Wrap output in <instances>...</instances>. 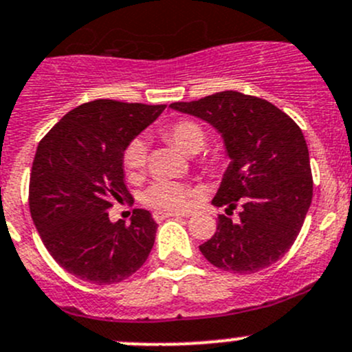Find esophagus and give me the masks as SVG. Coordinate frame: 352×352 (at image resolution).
Here are the masks:
<instances>
[{"label": "esophagus", "instance_id": "1", "mask_svg": "<svg viewBox=\"0 0 352 352\" xmlns=\"http://www.w3.org/2000/svg\"><path fill=\"white\" fill-rule=\"evenodd\" d=\"M179 217H186V214H179V213H168V211H155L153 213V218L156 221H163L166 218H179Z\"/></svg>", "mask_w": 352, "mask_h": 352}]
</instances>
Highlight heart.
<instances>
[{"label": "heart", "instance_id": "1", "mask_svg": "<svg viewBox=\"0 0 352 352\" xmlns=\"http://www.w3.org/2000/svg\"><path fill=\"white\" fill-rule=\"evenodd\" d=\"M162 132L170 142H173L186 155H196L206 144L204 129L190 118H180L172 124H166ZM122 162H124L125 175L129 179L141 177L146 168V163H148V146H146L144 139H132L125 148ZM141 199L146 206L155 208V210L180 213V211H187L190 208L194 201V190L186 184L158 180L142 192Z\"/></svg>", "mask_w": 352, "mask_h": 352}]
</instances>
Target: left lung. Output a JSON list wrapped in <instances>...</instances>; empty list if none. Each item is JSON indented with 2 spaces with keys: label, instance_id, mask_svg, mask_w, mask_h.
<instances>
[{
  "label": "left lung",
  "instance_id": "8db88e82",
  "mask_svg": "<svg viewBox=\"0 0 352 352\" xmlns=\"http://www.w3.org/2000/svg\"><path fill=\"white\" fill-rule=\"evenodd\" d=\"M170 108L217 129L230 163L211 203L227 210L242 206L237 223L218 217L214 235L199 245L203 256L230 274H256L274 265L294 244L311 204V166L301 129L275 104L237 91Z\"/></svg>",
  "mask_w": 352,
  "mask_h": 352
}]
</instances>
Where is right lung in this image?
Masks as SVG:
<instances>
[{
	"label": "right lung",
	"instance_id": "add662e5",
	"mask_svg": "<svg viewBox=\"0 0 352 352\" xmlns=\"http://www.w3.org/2000/svg\"><path fill=\"white\" fill-rule=\"evenodd\" d=\"M166 104L96 100L68 111L37 146L29 186L34 225L54 261L96 285L139 270L155 244L156 221L134 210L131 223L108 210L131 201L124 151Z\"/></svg>",
	"mask_w": 352,
	"mask_h": 352
}]
</instances>
